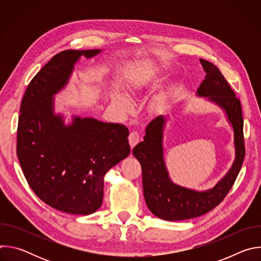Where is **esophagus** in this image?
Returning a JSON list of instances; mask_svg holds the SVG:
<instances>
[{
    "mask_svg": "<svg viewBox=\"0 0 261 261\" xmlns=\"http://www.w3.org/2000/svg\"><path fill=\"white\" fill-rule=\"evenodd\" d=\"M128 139H129L130 146L133 147V146H135V145L138 143V141H139V139H140V136H139V134H138L137 131H131L130 134H129Z\"/></svg>",
    "mask_w": 261,
    "mask_h": 261,
    "instance_id": "34e87169",
    "label": "esophagus"
}]
</instances>
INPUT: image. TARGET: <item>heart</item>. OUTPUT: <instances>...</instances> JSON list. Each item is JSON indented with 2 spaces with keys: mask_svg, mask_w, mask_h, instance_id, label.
<instances>
[{
  "mask_svg": "<svg viewBox=\"0 0 261 261\" xmlns=\"http://www.w3.org/2000/svg\"><path fill=\"white\" fill-rule=\"evenodd\" d=\"M111 103L119 110V113L122 115H126L130 113L132 109V101L128 97L127 94L124 92L118 90L114 93L113 97H111Z\"/></svg>",
  "mask_w": 261,
  "mask_h": 261,
  "instance_id": "heart-1",
  "label": "heart"
}]
</instances>
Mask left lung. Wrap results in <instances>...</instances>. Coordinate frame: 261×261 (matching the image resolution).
<instances>
[{"label": "left lung", "instance_id": "left-lung-1", "mask_svg": "<svg viewBox=\"0 0 261 261\" xmlns=\"http://www.w3.org/2000/svg\"><path fill=\"white\" fill-rule=\"evenodd\" d=\"M200 63L206 76L196 96L224 111L233 131L234 160L226 174L211 189L198 191L173 182L164 160L163 130L166 117L154 118L146 126L143 140L135 145L132 153L141 165L143 196L148 210L166 221L196 218L216 207L231 189L245 157L241 102L213 63L202 59Z\"/></svg>", "mask_w": 261, "mask_h": 261}]
</instances>
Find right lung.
Returning a JSON list of instances; mask_svg holds the SVG:
<instances>
[{
	"instance_id": "1",
	"label": "right lung",
	"mask_w": 261,
	"mask_h": 261,
	"mask_svg": "<svg viewBox=\"0 0 261 261\" xmlns=\"http://www.w3.org/2000/svg\"><path fill=\"white\" fill-rule=\"evenodd\" d=\"M102 49L64 50L31 81L20 105L16 153L32 190L49 206L90 215L102 204L105 173L130 154L129 130L73 115L56 114L55 95L68 85L82 56Z\"/></svg>"
}]
</instances>
